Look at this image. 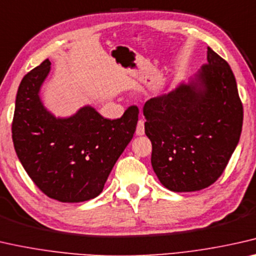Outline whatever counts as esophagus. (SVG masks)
I'll return each mask as SVG.
<instances>
[{
  "label": "esophagus",
  "instance_id": "1",
  "mask_svg": "<svg viewBox=\"0 0 256 256\" xmlns=\"http://www.w3.org/2000/svg\"><path fill=\"white\" fill-rule=\"evenodd\" d=\"M136 133V136H144V122L142 120H140L138 122Z\"/></svg>",
  "mask_w": 256,
  "mask_h": 256
}]
</instances>
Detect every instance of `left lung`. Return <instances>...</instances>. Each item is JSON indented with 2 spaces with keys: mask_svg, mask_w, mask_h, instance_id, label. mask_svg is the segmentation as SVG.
I'll return each mask as SVG.
<instances>
[{
  "mask_svg": "<svg viewBox=\"0 0 256 256\" xmlns=\"http://www.w3.org/2000/svg\"><path fill=\"white\" fill-rule=\"evenodd\" d=\"M144 116L158 180L174 192H194L223 174L239 142L244 110L230 66L208 47L196 77L148 100Z\"/></svg>",
  "mask_w": 256,
  "mask_h": 256,
  "instance_id": "8db88e82",
  "label": "left lung"
}]
</instances>
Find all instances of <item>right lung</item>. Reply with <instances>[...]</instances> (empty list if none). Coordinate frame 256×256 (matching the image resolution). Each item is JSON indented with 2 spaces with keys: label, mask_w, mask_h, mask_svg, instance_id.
<instances>
[{
  "label": "right lung",
  "mask_w": 256,
  "mask_h": 256,
  "mask_svg": "<svg viewBox=\"0 0 256 256\" xmlns=\"http://www.w3.org/2000/svg\"><path fill=\"white\" fill-rule=\"evenodd\" d=\"M50 64L44 60L18 87L12 120L14 150L47 196L60 202L94 199L133 138L139 109L128 106L123 116L112 120L85 106L74 116L56 118L39 95Z\"/></svg>",
  "instance_id": "1"
}]
</instances>
